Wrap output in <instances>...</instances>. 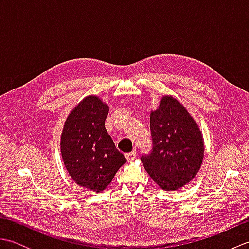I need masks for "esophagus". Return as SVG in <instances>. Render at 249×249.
I'll return each instance as SVG.
<instances>
[{
    "instance_id": "1",
    "label": "esophagus",
    "mask_w": 249,
    "mask_h": 249,
    "mask_svg": "<svg viewBox=\"0 0 249 249\" xmlns=\"http://www.w3.org/2000/svg\"><path fill=\"white\" fill-rule=\"evenodd\" d=\"M136 156H137V154H136V152H130V153H126L125 154V157H126V160H127L128 161H133L135 158H136Z\"/></svg>"
}]
</instances>
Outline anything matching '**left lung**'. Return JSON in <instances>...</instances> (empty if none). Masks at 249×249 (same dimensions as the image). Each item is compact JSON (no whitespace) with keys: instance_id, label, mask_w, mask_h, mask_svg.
Wrapping results in <instances>:
<instances>
[{"instance_id":"1","label":"left lung","mask_w":249,"mask_h":249,"mask_svg":"<svg viewBox=\"0 0 249 249\" xmlns=\"http://www.w3.org/2000/svg\"><path fill=\"white\" fill-rule=\"evenodd\" d=\"M153 147L142 155L146 172L167 192L183 187L199 171L204 144L197 123L177 98L163 96L151 112Z\"/></svg>"}]
</instances>
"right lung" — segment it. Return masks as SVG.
I'll return each mask as SVG.
<instances>
[{"mask_svg": "<svg viewBox=\"0 0 249 249\" xmlns=\"http://www.w3.org/2000/svg\"><path fill=\"white\" fill-rule=\"evenodd\" d=\"M109 107L97 96H88L68 115L61 137V153L71 178L99 193L126 162L105 128Z\"/></svg>", "mask_w": 249, "mask_h": 249, "instance_id": "add662e5", "label": "right lung"}]
</instances>
